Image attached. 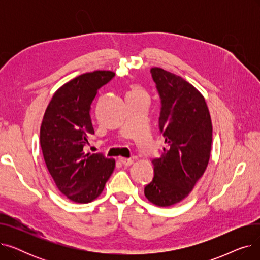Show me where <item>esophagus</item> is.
Instances as JSON below:
<instances>
[{"label":"esophagus","instance_id":"esophagus-1","mask_svg":"<svg viewBox=\"0 0 260 260\" xmlns=\"http://www.w3.org/2000/svg\"><path fill=\"white\" fill-rule=\"evenodd\" d=\"M119 160L124 166H131V165H133V162H134V160L131 159V158H123V157H121V158H119Z\"/></svg>","mask_w":260,"mask_h":260}]
</instances>
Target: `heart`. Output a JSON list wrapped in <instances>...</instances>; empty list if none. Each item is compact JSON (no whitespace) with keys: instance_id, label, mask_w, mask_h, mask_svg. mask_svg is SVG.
Returning <instances> with one entry per match:
<instances>
[{"instance_id":"heart-1","label":"heart","mask_w":260,"mask_h":260,"mask_svg":"<svg viewBox=\"0 0 260 260\" xmlns=\"http://www.w3.org/2000/svg\"><path fill=\"white\" fill-rule=\"evenodd\" d=\"M142 90L140 89V88H138V87H134L132 90H131V92H141Z\"/></svg>"}]
</instances>
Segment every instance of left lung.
Segmentation results:
<instances>
[{
	"instance_id": "obj_1",
	"label": "left lung",
	"mask_w": 260,
	"mask_h": 260,
	"mask_svg": "<svg viewBox=\"0 0 260 260\" xmlns=\"http://www.w3.org/2000/svg\"><path fill=\"white\" fill-rule=\"evenodd\" d=\"M151 73L161 98L159 126L167 147L153 160L155 175L144 195L167 208L186 198L206 172L213 126L206 99L194 85L160 67Z\"/></svg>"
}]
</instances>
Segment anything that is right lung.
I'll list each match as a JSON object with an SVG mask.
<instances>
[{
	"label": "right lung",
	"mask_w": 260,
	"mask_h": 260,
	"mask_svg": "<svg viewBox=\"0 0 260 260\" xmlns=\"http://www.w3.org/2000/svg\"><path fill=\"white\" fill-rule=\"evenodd\" d=\"M114 76L111 71H95L66 82L53 93L41 124L46 168L60 192L77 203L97 199L116 167L115 159L83 151L94 134L90 104Z\"/></svg>",
	"instance_id": "1"
}]
</instances>
